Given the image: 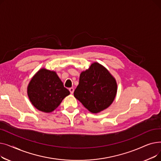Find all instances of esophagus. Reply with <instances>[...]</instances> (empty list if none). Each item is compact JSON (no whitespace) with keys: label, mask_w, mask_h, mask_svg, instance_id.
Returning <instances> with one entry per match:
<instances>
[{"label":"esophagus","mask_w":161,"mask_h":161,"mask_svg":"<svg viewBox=\"0 0 161 161\" xmlns=\"http://www.w3.org/2000/svg\"><path fill=\"white\" fill-rule=\"evenodd\" d=\"M69 91H70L71 94H73V92H74V89L73 87H70V88L69 89Z\"/></svg>","instance_id":"obj_1"}]
</instances>
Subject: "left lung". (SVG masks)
Returning <instances> with one entry per match:
<instances>
[{"label": "left lung", "mask_w": 161, "mask_h": 161, "mask_svg": "<svg viewBox=\"0 0 161 161\" xmlns=\"http://www.w3.org/2000/svg\"><path fill=\"white\" fill-rule=\"evenodd\" d=\"M117 93L115 80L98 63L82 72L74 95L89 111L98 113L110 106Z\"/></svg>", "instance_id": "left-lung-1"}]
</instances>
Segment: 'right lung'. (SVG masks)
Returning a JSON list of instances; mask_svg holds the SVG:
<instances>
[{"mask_svg":"<svg viewBox=\"0 0 161 161\" xmlns=\"http://www.w3.org/2000/svg\"><path fill=\"white\" fill-rule=\"evenodd\" d=\"M32 105L40 111L51 112L70 94L55 72L41 69L31 80L27 90Z\"/></svg>","mask_w":161,"mask_h":161,"instance_id":"right-lung-1","label":"right lung"}]
</instances>
